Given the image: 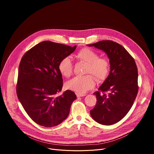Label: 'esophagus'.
Returning a JSON list of instances; mask_svg holds the SVG:
<instances>
[{"label":"esophagus","mask_w":154,"mask_h":154,"mask_svg":"<svg viewBox=\"0 0 154 154\" xmlns=\"http://www.w3.org/2000/svg\"><path fill=\"white\" fill-rule=\"evenodd\" d=\"M76 95L77 97H84L85 95V94H77Z\"/></svg>","instance_id":"esophagus-1"}]
</instances>
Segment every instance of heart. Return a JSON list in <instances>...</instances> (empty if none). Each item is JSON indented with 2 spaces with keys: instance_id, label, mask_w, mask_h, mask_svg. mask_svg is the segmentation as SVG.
Masks as SVG:
<instances>
[{
  "instance_id": "obj_1",
  "label": "heart",
  "mask_w": 154,
  "mask_h": 154,
  "mask_svg": "<svg viewBox=\"0 0 154 154\" xmlns=\"http://www.w3.org/2000/svg\"><path fill=\"white\" fill-rule=\"evenodd\" d=\"M76 57L87 63L85 73H90L94 75L97 81L102 82L107 77L109 74L110 65L108 60L99 57L98 54L89 48L80 49L76 54ZM58 69L64 77H69L72 73L73 66L69 57H65L59 63ZM95 84V78L91 75L76 76L66 83L68 89L78 94H84L92 88Z\"/></svg>"
}]
</instances>
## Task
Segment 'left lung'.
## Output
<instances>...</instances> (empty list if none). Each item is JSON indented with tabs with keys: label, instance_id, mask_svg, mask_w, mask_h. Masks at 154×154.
I'll return each mask as SVG.
<instances>
[{
	"label": "left lung",
	"instance_id": "left-lung-1",
	"mask_svg": "<svg viewBox=\"0 0 154 154\" xmlns=\"http://www.w3.org/2000/svg\"><path fill=\"white\" fill-rule=\"evenodd\" d=\"M106 52L109 59L110 70L107 78L94 93L97 103L90 111L93 119L109 125L122 119L131 109L138 93V70L135 62L125 48L112 40H102L93 44ZM107 91L108 94H102Z\"/></svg>",
	"mask_w": 154,
	"mask_h": 154
}]
</instances>
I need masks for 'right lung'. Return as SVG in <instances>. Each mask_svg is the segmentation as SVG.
<instances>
[{
  "label": "right lung",
  "instance_id": "right-lung-1",
  "mask_svg": "<svg viewBox=\"0 0 154 154\" xmlns=\"http://www.w3.org/2000/svg\"><path fill=\"white\" fill-rule=\"evenodd\" d=\"M51 41H44L31 48L22 57L19 67L17 95L29 116L37 124L52 127L69 114L77 97L67 90L62 95L63 79L58 66L62 59L75 50Z\"/></svg>",
  "mask_w": 154,
  "mask_h": 154
}]
</instances>
